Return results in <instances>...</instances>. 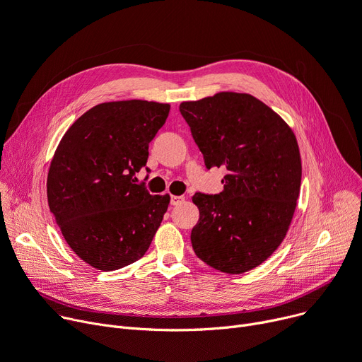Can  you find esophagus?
<instances>
[{
  "instance_id": "34e87169",
  "label": "esophagus",
  "mask_w": 362,
  "mask_h": 362,
  "mask_svg": "<svg viewBox=\"0 0 362 362\" xmlns=\"http://www.w3.org/2000/svg\"><path fill=\"white\" fill-rule=\"evenodd\" d=\"M182 202H185V196H172V199H170V204L173 205V206H177V205H180Z\"/></svg>"
}]
</instances>
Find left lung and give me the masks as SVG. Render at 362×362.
Returning a JSON list of instances; mask_svg holds the SVG:
<instances>
[{
  "instance_id": "left-lung-1",
  "label": "left lung",
  "mask_w": 362,
  "mask_h": 362,
  "mask_svg": "<svg viewBox=\"0 0 362 362\" xmlns=\"http://www.w3.org/2000/svg\"><path fill=\"white\" fill-rule=\"evenodd\" d=\"M180 112L206 168L228 172L221 193L193 194L199 209L193 251L222 273L250 272L288 231L302 182L298 140L277 112L250 93L218 92L182 103Z\"/></svg>"
}]
</instances>
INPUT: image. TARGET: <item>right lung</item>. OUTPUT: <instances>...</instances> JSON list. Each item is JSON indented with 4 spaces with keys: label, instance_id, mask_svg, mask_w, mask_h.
Here are the masks:
<instances>
[{
    "label": "right lung",
    "instance_id": "add662e5",
    "mask_svg": "<svg viewBox=\"0 0 362 362\" xmlns=\"http://www.w3.org/2000/svg\"><path fill=\"white\" fill-rule=\"evenodd\" d=\"M170 105L98 104L62 137L47 173V202L63 238L89 266L112 272L148 250L170 194H151L136 173Z\"/></svg>",
    "mask_w": 362,
    "mask_h": 362
}]
</instances>
